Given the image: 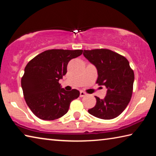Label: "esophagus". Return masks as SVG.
<instances>
[{
  "label": "esophagus",
  "instance_id": "obj_1",
  "mask_svg": "<svg viewBox=\"0 0 156 156\" xmlns=\"http://www.w3.org/2000/svg\"><path fill=\"white\" fill-rule=\"evenodd\" d=\"M85 95H86L85 92H84L83 91H80V97H83V96H85Z\"/></svg>",
  "mask_w": 156,
  "mask_h": 156
}]
</instances>
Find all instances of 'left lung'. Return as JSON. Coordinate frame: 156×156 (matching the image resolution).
Here are the masks:
<instances>
[{
	"label": "left lung",
	"mask_w": 156,
	"mask_h": 156,
	"mask_svg": "<svg viewBox=\"0 0 156 156\" xmlns=\"http://www.w3.org/2000/svg\"><path fill=\"white\" fill-rule=\"evenodd\" d=\"M84 56L98 70L96 83L107 88L103 100L95 96L96 104L88 112L95 117L110 120L118 117L130 102L134 72L125 56L107 49L84 50Z\"/></svg>",
	"instance_id": "8db88e82"
}]
</instances>
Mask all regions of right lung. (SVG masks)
Returning a JSON list of instances; mask_svg holds the SVG:
<instances>
[{
    "label": "right lung",
    "mask_w": 156,
    "mask_h": 156,
    "mask_svg": "<svg viewBox=\"0 0 156 156\" xmlns=\"http://www.w3.org/2000/svg\"><path fill=\"white\" fill-rule=\"evenodd\" d=\"M83 50L49 49L31 59L21 78L24 98L31 112L44 120H53L68 112L71 102L78 98L76 89L67 91L58 81L67 73L68 62Z\"/></svg>",
    "instance_id": "add662e5"
}]
</instances>
